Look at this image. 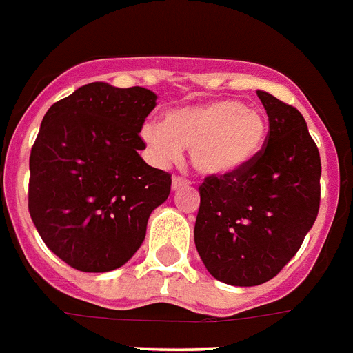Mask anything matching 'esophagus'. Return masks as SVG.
<instances>
[{
  "mask_svg": "<svg viewBox=\"0 0 353 353\" xmlns=\"http://www.w3.org/2000/svg\"><path fill=\"white\" fill-rule=\"evenodd\" d=\"M191 182L188 179H183V176H173V191H180L183 188H189Z\"/></svg>",
  "mask_w": 353,
  "mask_h": 353,
  "instance_id": "1",
  "label": "esophagus"
}]
</instances>
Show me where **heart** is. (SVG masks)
I'll list each match as a JSON object with an SVG mask.
<instances>
[{"label":"heart","mask_w":353,"mask_h":353,"mask_svg":"<svg viewBox=\"0 0 353 353\" xmlns=\"http://www.w3.org/2000/svg\"><path fill=\"white\" fill-rule=\"evenodd\" d=\"M266 134L263 114L237 99L173 108L164 125L146 121L141 126V139L157 161H176L182 146L189 148L192 168L216 179L248 168L263 152Z\"/></svg>","instance_id":"heart-1"}]
</instances>
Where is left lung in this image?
<instances>
[{
	"label": "left lung",
	"instance_id": "1",
	"mask_svg": "<svg viewBox=\"0 0 353 353\" xmlns=\"http://www.w3.org/2000/svg\"><path fill=\"white\" fill-rule=\"evenodd\" d=\"M270 132L263 152L230 176L200 185L194 245L210 275L250 288L294 257L320 210V152L296 108L257 90Z\"/></svg>",
	"mask_w": 353,
	"mask_h": 353
}]
</instances>
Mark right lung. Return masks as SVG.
Wrapping results in <instances>:
<instances>
[{"label":"right lung","mask_w":353,"mask_h":353,"mask_svg":"<svg viewBox=\"0 0 353 353\" xmlns=\"http://www.w3.org/2000/svg\"><path fill=\"white\" fill-rule=\"evenodd\" d=\"M157 94L92 82L50 107L30 153L28 209L48 248L74 270L121 268L143 245L171 174L139 155Z\"/></svg>","instance_id":"obj_1"}]
</instances>
